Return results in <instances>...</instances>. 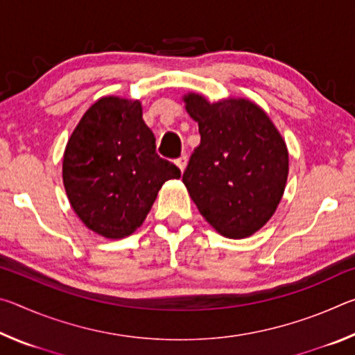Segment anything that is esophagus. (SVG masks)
<instances>
[{"mask_svg":"<svg viewBox=\"0 0 355 355\" xmlns=\"http://www.w3.org/2000/svg\"><path fill=\"white\" fill-rule=\"evenodd\" d=\"M175 164L178 166V169L183 172V171L186 169V164H188V156H186V155H182V156H180V158H177V159H175Z\"/></svg>","mask_w":355,"mask_h":355,"instance_id":"1","label":"esophagus"}]
</instances>
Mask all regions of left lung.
<instances>
[{"instance_id": "left-lung-1", "label": "left lung", "mask_w": 355, "mask_h": 355, "mask_svg": "<svg viewBox=\"0 0 355 355\" xmlns=\"http://www.w3.org/2000/svg\"><path fill=\"white\" fill-rule=\"evenodd\" d=\"M183 100L200 133L199 147L183 172L191 199L222 236L254 235L271 219L284 196V137L268 114L245 98L209 103L199 94H188Z\"/></svg>"}]
</instances>
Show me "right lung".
Here are the masks:
<instances>
[{"label": "right lung", "instance_id": "1", "mask_svg": "<svg viewBox=\"0 0 355 355\" xmlns=\"http://www.w3.org/2000/svg\"><path fill=\"white\" fill-rule=\"evenodd\" d=\"M155 148L139 100L103 97L89 107L62 161L64 188L84 225L111 239L142 225L161 186L180 178Z\"/></svg>", "mask_w": 355, "mask_h": 355}]
</instances>
